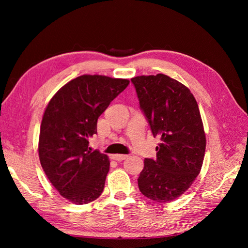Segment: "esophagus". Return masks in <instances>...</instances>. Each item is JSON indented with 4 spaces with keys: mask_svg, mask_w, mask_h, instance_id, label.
<instances>
[{
    "mask_svg": "<svg viewBox=\"0 0 248 248\" xmlns=\"http://www.w3.org/2000/svg\"><path fill=\"white\" fill-rule=\"evenodd\" d=\"M128 155H113L112 159L115 161H123L124 159H127Z\"/></svg>",
    "mask_w": 248,
    "mask_h": 248,
    "instance_id": "1",
    "label": "esophagus"
}]
</instances>
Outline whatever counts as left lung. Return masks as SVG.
Masks as SVG:
<instances>
[{"mask_svg":"<svg viewBox=\"0 0 248 248\" xmlns=\"http://www.w3.org/2000/svg\"><path fill=\"white\" fill-rule=\"evenodd\" d=\"M154 135L161 136L156 160L145 159L138 179L141 194L170 202L191 187L202 167L205 133L196 99L163 73L131 78Z\"/></svg>","mask_w":248,"mask_h":248,"instance_id":"obj_1","label":"left lung"}]
</instances>
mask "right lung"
Masks as SVG:
<instances>
[{"label":"right lung","mask_w":248,"mask_h":248,"mask_svg":"<svg viewBox=\"0 0 248 248\" xmlns=\"http://www.w3.org/2000/svg\"><path fill=\"white\" fill-rule=\"evenodd\" d=\"M128 78L83 75L60 88L46 107L40 124L41 167L62 197L85 204L102 194L108 156L92 151L99 116L128 86Z\"/></svg>","instance_id":"add662e5"}]
</instances>
